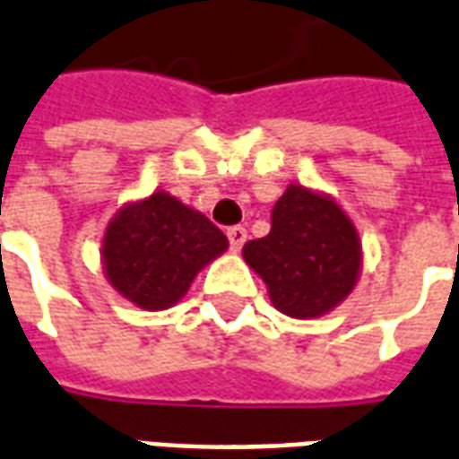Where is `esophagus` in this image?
Listing matches in <instances>:
<instances>
[{
	"instance_id": "esophagus-1",
	"label": "esophagus",
	"mask_w": 459,
	"mask_h": 459,
	"mask_svg": "<svg viewBox=\"0 0 459 459\" xmlns=\"http://www.w3.org/2000/svg\"><path fill=\"white\" fill-rule=\"evenodd\" d=\"M226 236H229L230 247H233V250L238 253V250L243 247L245 240H247V230H245L243 226H233V229H229V233H226Z\"/></svg>"
}]
</instances>
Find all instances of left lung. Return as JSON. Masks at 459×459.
I'll return each instance as SVG.
<instances>
[{
    "mask_svg": "<svg viewBox=\"0 0 459 459\" xmlns=\"http://www.w3.org/2000/svg\"><path fill=\"white\" fill-rule=\"evenodd\" d=\"M243 260L267 284L279 313L313 320L354 291L363 250L337 199L291 183L272 209L269 233L245 243Z\"/></svg>",
    "mask_w": 459,
    "mask_h": 459,
    "instance_id": "obj_1",
    "label": "left lung"
}]
</instances>
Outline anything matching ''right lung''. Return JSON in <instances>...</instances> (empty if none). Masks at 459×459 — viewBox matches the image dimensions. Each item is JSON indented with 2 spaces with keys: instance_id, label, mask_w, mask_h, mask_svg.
Segmentation results:
<instances>
[{
  "instance_id": "obj_1",
  "label": "right lung",
  "mask_w": 459,
  "mask_h": 459,
  "mask_svg": "<svg viewBox=\"0 0 459 459\" xmlns=\"http://www.w3.org/2000/svg\"><path fill=\"white\" fill-rule=\"evenodd\" d=\"M229 250V238L202 212L156 190L127 202L105 229L100 260L108 284L142 310H166L195 276Z\"/></svg>"
}]
</instances>
